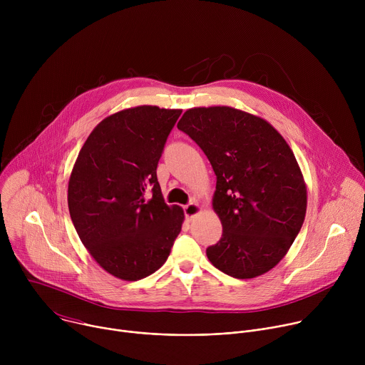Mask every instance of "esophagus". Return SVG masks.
<instances>
[{"mask_svg": "<svg viewBox=\"0 0 365 365\" xmlns=\"http://www.w3.org/2000/svg\"><path fill=\"white\" fill-rule=\"evenodd\" d=\"M183 212H185L186 220H187V221H192V220L200 212V207H199V205L190 202V203H187V205L183 206Z\"/></svg>", "mask_w": 365, "mask_h": 365, "instance_id": "esophagus-1", "label": "esophagus"}]
</instances>
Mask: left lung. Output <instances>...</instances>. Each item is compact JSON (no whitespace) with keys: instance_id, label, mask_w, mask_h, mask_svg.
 <instances>
[{"instance_id":"1","label":"left lung","mask_w":365,"mask_h":365,"mask_svg":"<svg viewBox=\"0 0 365 365\" xmlns=\"http://www.w3.org/2000/svg\"><path fill=\"white\" fill-rule=\"evenodd\" d=\"M178 128L205 153L215 176L222 237L210 262L235 279L272 270L297 237L306 186L284 138L264 120L230 107L187 110Z\"/></svg>"}]
</instances>
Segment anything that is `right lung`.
Masks as SVG:
<instances>
[{
    "label": "right lung",
    "mask_w": 365,
    "mask_h": 365,
    "mask_svg": "<svg viewBox=\"0 0 365 365\" xmlns=\"http://www.w3.org/2000/svg\"><path fill=\"white\" fill-rule=\"evenodd\" d=\"M180 110L143 106L120 111L86 138L73 166L68 205L75 230L110 274L135 282L159 270L182 230L158 165Z\"/></svg>",
    "instance_id": "obj_1"
}]
</instances>
